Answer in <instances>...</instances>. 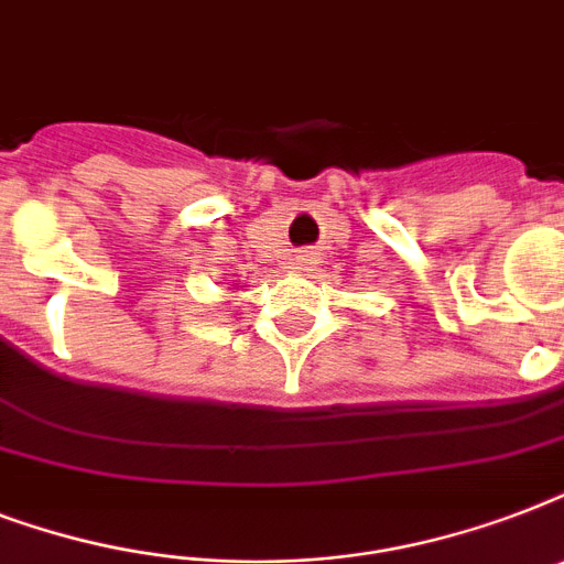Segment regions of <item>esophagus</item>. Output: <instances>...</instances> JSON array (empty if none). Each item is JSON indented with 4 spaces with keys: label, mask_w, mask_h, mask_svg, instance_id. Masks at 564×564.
I'll return each instance as SVG.
<instances>
[{
    "label": "esophagus",
    "mask_w": 564,
    "mask_h": 564,
    "mask_svg": "<svg viewBox=\"0 0 564 564\" xmlns=\"http://www.w3.org/2000/svg\"><path fill=\"white\" fill-rule=\"evenodd\" d=\"M295 269H299V272H313V269H316V254L301 251V254L295 257Z\"/></svg>",
    "instance_id": "obj_1"
}]
</instances>
